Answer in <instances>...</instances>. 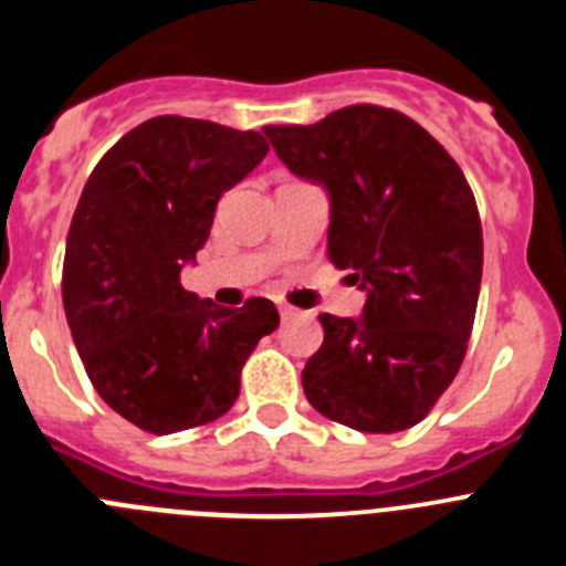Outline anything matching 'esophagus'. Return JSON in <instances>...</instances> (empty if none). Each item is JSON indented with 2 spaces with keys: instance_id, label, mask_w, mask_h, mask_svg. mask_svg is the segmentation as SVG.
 Listing matches in <instances>:
<instances>
[{
  "instance_id": "1",
  "label": "esophagus",
  "mask_w": 566,
  "mask_h": 566,
  "mask_svg": "<svg viewBox=\"0 0 566 566\" xmlns=\"http://www.w3.org/2000/svg\"><path fill=\"white\" fill-rule=\"evenodd\" d=\"M277 308H280V317H283V319H294V317H300V314H303L300 308L289 306V303H280Z\"/></svg>"
}]
</instances>
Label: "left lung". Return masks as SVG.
Listing matches in <instances>:
<instances>
[{"label": "left lung", "instance_id": "1", "mask_svg": "<svg viewBox=\"0 0 566 566\" xmlns=\"http://www.w3.org/2000/svg\"><path fill=\"white\" fill-rule=\"evenodd\" d=\"M263 133L328 192V258L365 292L357 319L319 314L308 402L354 431L413 428L457 377L476 317L482 223L462 169L428 129L374 104Z\"/></svg>", "mask_w": 566, "mask_h": 566}]
</instances>
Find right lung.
<instances>
[{
  "mask_svg": "<svg viewBox=\"0 0 566 566\" xmlns=\"http://www.w3.org/2000/svg\"><path fill=\"white\" fill-rule=\"evenodd\" d=\"M266 153L254 129L158 115L84 184L64 252V314L98 397L142 431L164 437L223 417L243 363L277 328L272 300L223 308L181 286L221 195Z\"/></svg>",
  "mask_w": 566,
  "mask_h": 566,
  "instance_id": "add662e5",
  "label": "right lung"
}]
</instances>
